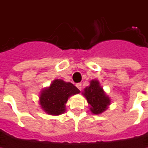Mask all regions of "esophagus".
I'll return each instance as SVG.
<instances>
[{"label": "esophagus", "mask_w": 148, "mask_h": 148, "mask_svg": "<svg viewBox=\"0 0 148 148\" xmlns=\"http://www.w3.org/2000/svg\"><path fill=\"white\" fill-rule=\"evenodd\" d=\"M76 87H78L79 91H82V83H77Z\"/></svg>", "instance_id": "esophagus-1"}]
</instances>
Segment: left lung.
Segmentation results:
<instances>
[{
  "label": "left lung",
  "mask_w": 148,
  "mask_h": 148,
  "mask_svg": "<svg viewBox=\"0 0 148 148\" xmlns=\"http://www.w3.org/2000/svg\"><path fill=\"white\" fill-rule=\"evenodd\" d=\"M82 95L86 97L91 107L90 110L94 114H100L105 111L111 102L97 80H91L90 86L84 89Z\"/></svg>",
  "instance_id": "obj_1"
}]
</instances>
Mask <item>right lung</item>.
<instances>
[{
	"mask_svg": "<svg viewBox=\"0 0 148 148\" xmlns=\"http://www.w3.org/2000/svg\"><path fill=\"white\" fill-rule=\"evenodd\" d=\"M80 91L71 82L61 79H55L50 87L43 90L40 97V103L44 111L50 115H60L66 111V103L71 95Z\"/></svg>",
	"mask_w": 148,
	"mask_h": 148,
	"instance_id": "obj_1",
	"label": "right lung"
}]
</instances>
